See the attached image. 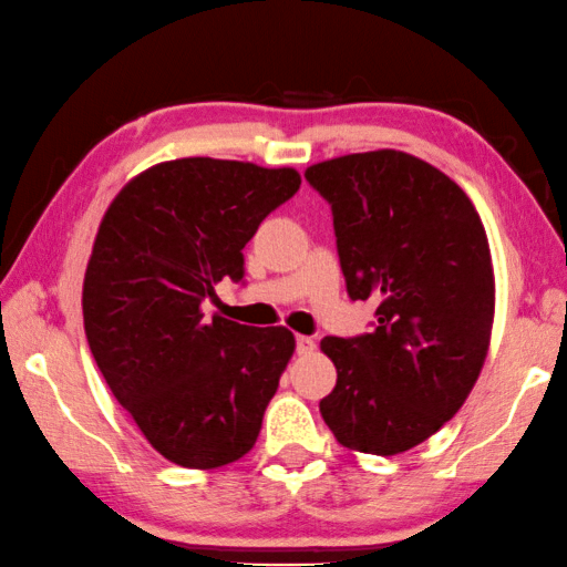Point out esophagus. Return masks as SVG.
Listing matches in <instances>:
<instances>
[{"instance_id": "1", "label": "esophagus", "mask_w": 567, "mask_h": 567, "mask_svg": "<svg viewBox=\"0 0 567 567\" xmlns=\"http://www.w3.org/2000/svg\"><path fill=\"white\" fill-rule=\"evenodd\" d=\"M313 349H317V341H313L311 337H296V351H299V354H313Z\"/></svg>"}]
</instances>
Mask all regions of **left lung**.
<instances>
[{
  "label": "left lung",
  "mask_w": 567,
  "mask_h": 567,
  "mask_svg": "<svg viewBox=\"0 0 567 567\" xmlns=\"http://www.w3.org/2000/svg\"><path fill=\"white\" fill-rule=\"evenodd\" d=\"M303 175L331 203L349 296L379 301L371 333L321 339L337 386L319 410L347 450L392 457L447 424L485 364L495 321L485 226L450 175L392 147Z\"/></svg>",
  "instance_id": "left-lung-1"
}]
</instances>
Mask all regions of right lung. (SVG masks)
Wrapping results in <instances>:
<instances>
[{
	"label": "right lung",
	"mask_w": 567,
	"mask_h": 567,
	"mask_svg": "<svg viewBox=\"0 0 567 567\" xmlns=\"http://www.w3.org/2000/svg\"><path fill=\"white\" fill-rule=\"evenodd\" d=\"M301 185L293 168L178 157L137 173L100 220L82 319L110 392L165 460L230 465L254 450L296 349L289 329H256L200 303L244 278V248Z\"/></svg>",
	"instance_id": "right-lung-1"
}]
</instances>
